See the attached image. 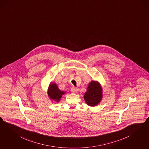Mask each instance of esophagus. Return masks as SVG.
Listing matches in <instances>:
<instances>
[{"mask_svg":"<svg viewBox=\"0 0 149 149\" xmlns=\"http://www.w3.org/2000/svg\"><path fill=\"white\" fill-rule=\"evenodd\" d=\"M71 91H72V93H77L78 91H79V88L73 87L71 88Z\"/></svg>","mask_w":149,"mask_h":149,"instance_id":"obj_1","label":"esophagus"}]
</instances>
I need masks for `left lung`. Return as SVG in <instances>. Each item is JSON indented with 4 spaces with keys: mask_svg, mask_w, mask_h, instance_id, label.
I'll return each mask as SVG.
<instances>
[{
    "mask_svg": "<svg viewBox=\"0 0 149 149\" xmlns=\"http://www.w3.org/2000/svg\"><path fill=\"white\" fill-rule=\"evenodd\" d=\"M102 88L98 81H91L84 94V99L89 106H95L100 103L102 99Z\"/></svg>",
    "mask_w": 149,
    "mask_h": 149,
    "instance_id": "1",
    "label": "left lung"
}]
</instances>
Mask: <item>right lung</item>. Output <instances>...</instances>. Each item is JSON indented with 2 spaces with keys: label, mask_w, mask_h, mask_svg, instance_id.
Returning a JSON list of instances; mask_svg holds the SVG:
<instances>
[{
  "label": "right lung",
  "mask_w": 149,
  "mask_h": 149,
  "mask_svg": "<svg viewBox=\"0 0 149 149\" xmlns=\"http://www.w3.org/2000/svg\"><path fill=\"white\" fill-rule=\"evenodd\" d=\"M48 96L50 100L55 103L60 101L62 96L66 94V92L60 91L55 83H50L48 89Z\"/></svg>",
  "instance_id": "obj_1"
}]
</instances>
